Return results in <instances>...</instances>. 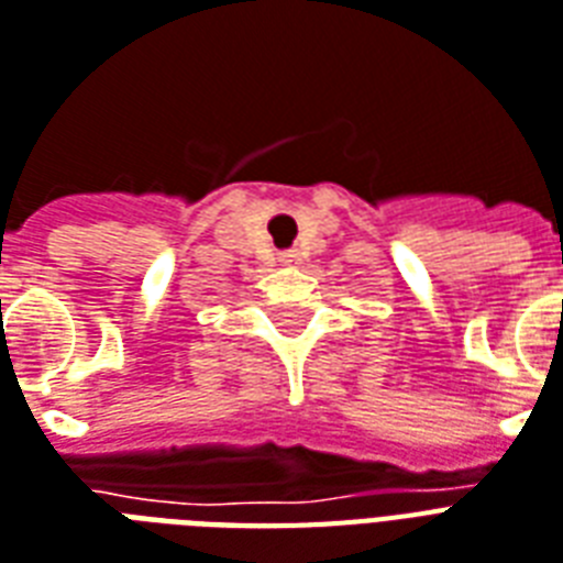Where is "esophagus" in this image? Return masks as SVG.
Instances as JSON below:
<instances>
[{"instance_id":"esophagus-1","label":"esophagus","mask_w":563,"mask_h":563,"mask_svg":"<svg viewBox=\"0 0 563 563\" xmlns=\"http://www.w3.org/2000/svg\"><path fill=\"white\" fill-rule=\"evenodd\" d=\"M277 260H280L283 265H295L300 260V253L298 251H283L280 256H277Z\"/></svg>"}]
</instances>
